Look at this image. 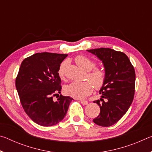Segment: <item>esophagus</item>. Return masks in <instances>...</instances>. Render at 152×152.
Wrapping results in <instances>:
<instances>
[{"label":"esophagus","mask_w":152,"mask_h":152,"mask_svg":"<svg viewBox=\"0 0 152 152\" xmlns=\"http://www.w3.org/2000/svg\"><path fill=\"white\" fill-rule=\"evenodd\" d=\"M80 102H81V104L83 105H86L87 104H88V101H84V100H80Z\"/></svg>","instance_id":"esophagus-1"}]
</instances>
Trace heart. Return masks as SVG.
I'll list each match as a JSON object with an SVG mask.
<instances>
[{
    "label": "heart",
    "instance_id": "obj_1",
    "mask_svg": "<svg viewBox=\"0 0 152 152\" xmlns=\"http://www.w3.org/2000/svg\"><path fill=\"white\" fill-rule=\"evenodd\" d=\"M75 61L80 68L86 71H91L95 67L94 61L84 56H77L75 58ZM67 64L68 61H64L59 67L58 75L61 78H64ZM88 77L96 88H100L103 85L106 78V74L101 69H94L93 71L88 74ZM91 83L90 81L71 82L70 84H67L64 87V91L67 94L71 96L82 99L88 96L93 91L94 86Z\"/></svg>",
    "mask_w": 152,
    "mask_h": 152
}]
</instances>
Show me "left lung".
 <instances>
[{"label": "left lung", "instance_id": "obj_1", "mask_svg": "<svg viewBox=\"0 0 152 152\" xmlns=\"http://www.w3.org/2000/svg\"><path fill=\"white\" fill-rule=\"evenodd\" d=\"M86 51L102 61L106 74L99 91L101 99L94 101L101 111L93 122L102 127H109L121 119L132 103L135 93L134 68L127 56L121 51L110 48Z\"/></svg>", "mask_w": 152, "mask_h": 152}]
</instances>
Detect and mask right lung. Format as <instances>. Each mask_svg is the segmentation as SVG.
Returning a JSON list of instances; mask_svg holds the SVG:
<instances>
[{"label":"right lung","mask_w":152,"mask_h":152,"mask_svg":"<svg viewBox=\"0 0 152 152\" xmlns=\"http://www.w3.org/2000/svg\"><path fill=\"white\" fill-rule=\"evenodd\" d=\"M68 54L37 53L25 58L20 64L15 85L23 108L35 123L49 127L65 117L73 99L61 93L58 69Z\"/></svg>","instance_id":"add662e5"}]
</instances>
